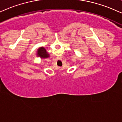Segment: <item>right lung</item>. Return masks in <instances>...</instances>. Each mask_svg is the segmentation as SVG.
Returning a JSON list of instances; mask_svg holds the SVG:
<instances>
[{
  "mask_svg": "<svg viewBox=\"0 0 122 122\" xmlns=\"http://www.w3.org/2000/svg\"><path fill=\"white\" fill-rule=\"evenodd\" d=\"M37 55L38 56H40L41 58H47L49 57V55L47 52L46 49L45 48L41 47L39 48L37 51Z\"/></svg>",
  "mask_w": 122,
  "mask_h": 122,
  "instance_id": "1",
  "label": "right lung"
}]
</instances>
